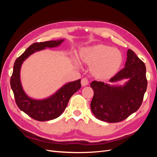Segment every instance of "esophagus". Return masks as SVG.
<instances>
[{
    "instance_id": "34e87169",
    "label": "esophagus",
    "mask_w": 157,
    "mask_h": 157,
    "mask_svg": "<svg viewBox=\"0 0 157 157\" xmlns=\"http://www.w3.org/2000/svg\"><path fill=\"white\" fill-rule=\"evenodd\" d=\"M88 84V80L86 78H83L81 80V85L82 86H86Z\"/></svg>"
}]
</instances>
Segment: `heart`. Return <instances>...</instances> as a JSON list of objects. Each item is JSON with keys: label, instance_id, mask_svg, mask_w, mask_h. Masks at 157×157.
Returning <instances> with one entry per match:
<instances>
[{"label": "heart", "instance_id": "obj_1", "mask_svg": "<svg viewBox=\"0 0 157 157\" xmlns=\"http://www.w3.org/2000/svg\"><path fill=\"white\" fill-rule=\"evenodd\" d=\"M79 59L83 63L91 65L92 74L99 79L113 77L120 70L123 62V56L119 50L103 44L82 48L79 52Z\"/></svg>", "mask_w": 157, "mask_h": 157}]
</instances>
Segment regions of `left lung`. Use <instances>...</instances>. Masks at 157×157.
Instances as JSON below:
<instances>
[{
    "label": "left lung",
    "instance_id": "obj_1",
    "mask_svg": "<svg viewBox=\"0 0 157 157\" xmlns=\"http://www.w3.org/2000/svg\"><path fill=\"white\" fill-rule=\"evenodd\" d=\"M123 79V85H111L94 80L90 84L94 97L91 110L98 119L107 122H118L126 119L138 110L147 86L145 63L132 50L127 51L125 67L114 76L109 82Z\"/></svg>",
    "mask_w": 157,
    "mask_h": 157
}]
</instances>
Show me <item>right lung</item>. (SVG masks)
<instances>
[{"instance_id": "1", "label": "right lung", "mask_w": 157, "mask_h": 157, "mask_svg": "<svg viewBox=\"0 0 157 157\" xmlns=\"http://www.w3.org/2000/svg\"><path fill=\"white\" fill-rule=\"evenodd\" d=\"M63 41L64 39H60L36 42L27 48L14 63L10 85L16 103L20 110L35 120L47 121L59 117L65 111L71 97L81 88L80 79H78L65 84L58 91L48 98L36 99L27 96L22 87L20 71L23 61L35 52L46 48L58 47Z\"/></svg>"}]
</instances>
